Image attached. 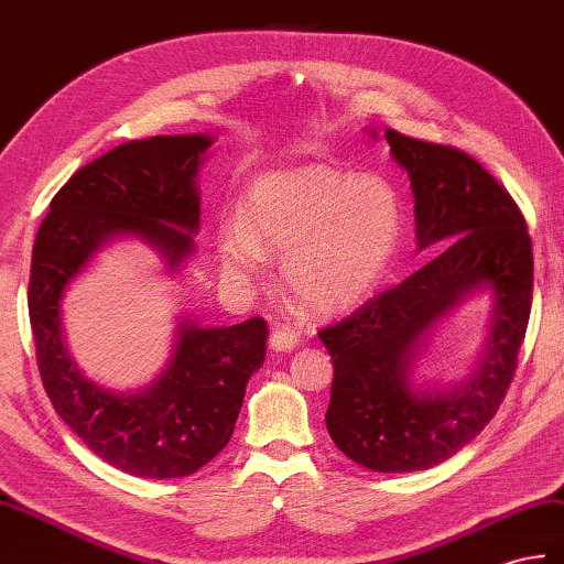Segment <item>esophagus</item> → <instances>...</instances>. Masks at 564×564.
Segmentation results:
<instances>
[{
    "label": "esophagus",
    "mask_w": 564,
    "mask_h": 564,
    "mask_svg": "<svg viewBox=\"0 0 564 564\" xmlns=\"http://www.w3.org/2000/svg\"><path fill=\"white\" fill-rule=\"evenodd\" d=\"M297 341H300V334H295L293 329H276L269 338V346L276 352H288L297 346Z\"/></svg>",
    "instance_id": "1"
}]
</instances>
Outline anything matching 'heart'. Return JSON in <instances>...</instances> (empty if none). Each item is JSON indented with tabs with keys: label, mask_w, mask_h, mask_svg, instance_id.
<instances>
[{
	"label": "heart",
	"mask_w": 564,
	"mask_h": 564,
	"mask_svg": "<svg viewBox=\"0 0 564 564\" xmlns=\"http://www.w3.org/2000/svg\"><path fill=\"white\" fill-rule=\"evenodd\" d=\"M401 199L387 180L332 167L276 170L252 182L242 220L218 230V259L232 281H252L267 252H285L283 281L319 314L368 297L397 254Z\"/></svg>",
	"instance_id": "obj_1"
}]
</instances>
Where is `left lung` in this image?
Instances as JSON below:
<instances>
[{"label": "left lung", "instance_id": "left-lung-1", "mask_svg": "<svg viewBox=\"0 0 564 564\" xmlns=\"http://www.w3.org/2000/svg\"><path fill=\"white\" fill-rule=\"evenodd\" d=\"M384 139L411 180L417 247H444L319 338L334 362V444L377 474H405L447 462L500 409L531 314L533 252L514 199L470 155L394 129ZM486 290L494 312L477 368L449 388L415 386L412 365L436 322Z\"/></svg>", "mask_w": 564, "mask_h": 564}]
</instances>
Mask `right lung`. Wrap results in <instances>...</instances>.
<instances>
[{
    "label": "right lung",
    "instance_id": "add662e5",
    "mask_svg": "<svg viewBox=\"0 0 564 564\" xmlns=\"http://www.w3.org/2000/svg\"><path fill=\"white\" fill-rule=\"evenodd\" d=\"M216 139L151 137L102 153L69 177L35 235L29 314L37 370L59 417L102 462L137 478H182L226 447L250 377L267 356V322L204 326L177 317L165 370L137 391H115L76 368L62 300L105 245L134 238L177 273L199 232L196 175Z\"/></svg>",
    "mask_w": 564,
    "mask_h": 564
}]
</instances>
